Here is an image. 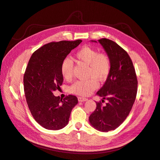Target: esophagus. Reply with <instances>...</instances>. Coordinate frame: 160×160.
I'll return each mask as SVG.
<instances>
[{"mask_svg": "<svg viewBox=\"0 0 160 160\" xmlns=\"http://www.w3.org/2000/svg\"><path fill=\"white\" fill-rule=\"evenodd\" d=\"M78 99L79 102H84V101H87L88 100V99H87V98L81 97H79L78 98Z\"/></svg>", "mask_w": 160, "mask_h": 160, "instance_id": "34e87169", "label": "esophagus"}]
</instances>
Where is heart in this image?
<instances>
[{
    "label": "heart",
    "mask_w": 160,
    "mask_h": 160,
    "mask_svg": "<svg viewBox=\"0 0 160 160\" xmlns=\"http://www.w3.org/2000/svg\"><path fill=\"white\" fill-rule=\"evenodd\" d=\"M80 63L87 65L86 80H78L72 85L70 91L80 96H88L97 88V80L103 82L107 78L111 69V62L109 57L104 53H99L92 48L85 47L78 51L75 55ZM73 62L70 59L65 58L61 65V72L65 80L72 78Z\"/></svg>",
    "instance_id": "heart-1"
}]
</instances>
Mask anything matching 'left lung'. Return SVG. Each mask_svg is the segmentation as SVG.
<instances>
[{"label":"left lung","mask_w":160,"mask_h":160,"mask_svg":"<svg viewBox=\"0 0 160 160\" xmlns=\"http://www.w3.org/2000/svg\"><path fill=\"white\" fill-rule=\"evenodd\" d=\"M92 42H97L91 40ZM111 62V69L104 85L97 95L107 99L105 106L96 102L97 108L89 117L90 124L101 132H108L122 124L136 99L137 78L132 60L128 53L113 41L98 40Z\"/></svg>","instance_id":"8db88e82"}]
</instances>
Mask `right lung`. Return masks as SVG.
<instances>
[{
  "label": "right lung",
  "instance_id": "add662e5",
  "mask_svg": "<svg viewBox=\"0 0 160 160\" xmlns=\"http://www.w3.org/2000/svg\"><path fill=\"white\" fill-rule=\"evenodd\" d=\"M81 42L63 40L44 44L32 54L28 62L23 76L25 96L32 116L44 128H64L78 103L76 96L68 95L62 100L52 92L63 83V60Z\"/></svg>",
  "mask_w": 160,
  "mask_h": 160
}]
</instances>
